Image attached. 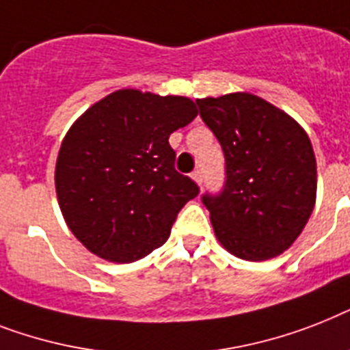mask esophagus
<instances>
[{
  "mask_svg": "<svg viewBox=\"0 0 350 350\" xmlns=\"http://www.w3.org/2000/svg\"><path fill=\"white\" fill-rule=\"evenodd\" d=\"M190 178L196 181L198 185H201V181H203V176H201V170H194L192 174H190Z\"/></svg>",
  "mask_w": 350,
  "mask_h": 350,
  "instance_id": "1",
  "label": "esophagus"
}]
</instances>
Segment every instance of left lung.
Instances as JSON below:
<instances>
[{
  "instance_id": "obj_1",
  "label": "left lung",
  "mask_w": 350,
  "mask_h": 350,
  "mask_svg": "<svg viewBox=\"0 0 350 350\" xmlns=\"http://www.w3.org/2000/svg\"><path fill=\"white\" fill-rule=\"evenodd\" d=\"M200 115L223 147L226 183L203 196L215 237L243 260L284 254L317 201V160L304 127L246 92L198 98Z\"/></svg>"
}]
</instances>
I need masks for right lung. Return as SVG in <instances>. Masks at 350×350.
Returning a JSON list of instances; mask_svg holds the SVG:
<instances>
[{
    "label": "right lung",
    "mask_w": 350,
    "mask_h": 350,
    "mask_svg": "<svg viewBox=\"0 0 350 350\" xmlns=\"http://www.w3.org/2000/svg\"><path fill=\"white\" fill-rule=\"evenodd\" d=\"M196 116L189 96L127 88L73 122L57 156V201L92 254L135 262L169 239L178 212L200 192L174 169L169 136Z\"/></svg>",
    "instance_id": "right-lung-1"
}]
</instances>
